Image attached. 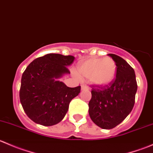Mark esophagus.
<instances>
[{"label": "esophagus", "instance_id": "34e87169", "mask_svg": "<svg viewBox=\"0 0 153 153\" xmlns=\"http://www.w3.org/2000/svg\"><path fill=\"white\" fill-rule=\"evenodd\" d=\"M89 88H88L87 86L84 85V84H83V85H81V89H88Z\"/></svg>", "mask_w": 153, "mask_h": 153}]
</instances>
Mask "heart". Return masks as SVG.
Here are the masks:
<instances>
[{"mask_svg":"<svg viewBox=\"0 0 153 153\" xmlns=\"http://www.w3.org/2000/svg\"><path fill=\"white\" fill-rule=\"evenodd\" d=\"M116 71V63L111 57L87 58L77 67L79 78L89 80L95 86H104L110 84L115 78Z\"/></svg>","mask_w":153,"mask_h":153,"instance_id":"b5f03b06","label":"heart"}]
</instances>
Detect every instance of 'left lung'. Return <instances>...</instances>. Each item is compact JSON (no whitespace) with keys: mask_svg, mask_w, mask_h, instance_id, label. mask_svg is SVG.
<instances>
[{"mask_svg":"<svg viewBox=\"0 0 153 153\" xmlns=\"http://www.w3.org/2000/svg\"><path fill=\"white\" fill-rule=\"evenodd\" d=\"M109 55L116 63V77L109 85L92 86V98L89 102L92 121L106 129L115 127L130 113L138 88L133 68L120 56Z\"/></svg>","mask_w":153,"mask_h":153,"instance_id":"obj_1","label":"left lung"}]
</instances>
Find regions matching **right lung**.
I'll return each mask as SVG.
<instances>
[{
    "label": "right lung",
    "instance_id": "add662e5",
    "mask_svg": "<svg viewBox=\"0 0 153 153\" xmlns=\"http://www.w3.org/2000/svg\"><path fill=\"white\" fill-rule=\"evenodd\" d=\"M75 60L72 55L50 53L34 60L21 78L20 101L24 112L32 121L43 126L58 124L67 114L72 98L81 91V86L68 87L57 81L70 74L67 67Z\"/></svg>",
    "mask_w": 153,
    "mask_h": 153
}]
</instances>
